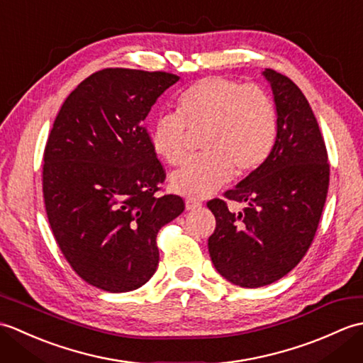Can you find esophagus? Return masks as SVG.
<instances>
[{
  "label": "esophagus",
  "mask_w": 363,
  "mask_h": 363,
  "mask_svg": "<svg viewBox=\"0 0 363 363\" xmlns=\"http://www.w3.org/2000/svg\"><path fill=\"white\" fill-rule=\"evenodd\" d=\"M201 201H198V199H191V198H187L186 199V207L189 211H195V209H199L201 207Z\"/></svg>",
  "instance_id": "1"
}]
</instances>
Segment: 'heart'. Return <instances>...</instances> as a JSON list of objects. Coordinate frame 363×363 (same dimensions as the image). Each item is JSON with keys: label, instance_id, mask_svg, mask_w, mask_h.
I'll return each mask as SVG.
<instances>
[{"label": "heart", "instance_id": "obj_1", "mask_svg": "<svg viewBox=\"0 0 363 363\" xmlns=\"http://www.w3.org/2000/svg\"><path fill=\"white\" fill-rule=\"evenodd\" d=\"M279 130L272 95L254 84L225 76L198 81L177 98V112L152 121L151 145L168 165H181L191 134L201 135L204 156L187 162L169 186L187 198L215 194L235 176H248L265 164Z\"/></svg>", "mask_w": 363, "mask_h": 363}]
</instances>
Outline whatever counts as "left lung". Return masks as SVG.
<instances>
[{
    "label": "left lung",
    "instance_id": "1",
    "mask_svg": "<svg viewBox=\"0 0 363 363\" xmlns=\"http://www.w3.org/2000/svg\"><path fill=\"white\" fill-rule=\"evenodd\" d=\"M279 118L274 148L267 162L213 198L209 254L217 272L235 285L257 289L281 279L311 248L329 187L325 138L303 91L287 76L265 68ZM228 201L242 202L240 213Z\"/></svg>",
    "mask_w": 363,
    "mask_h": 363
}]
</instances>
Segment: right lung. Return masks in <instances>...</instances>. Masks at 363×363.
Here are the masks:
<instances>
[{
	"label": "right lung",
	"instance_id": "right-lung-1",
	"mask_svg": "<svg viewBox=\"0 0 363 363\" xmlns=\"http://www.w3.org/2000/svg\"><path fill=\"white\" fill-rule=\"evenodd\" d=\"M167 72L104 68L67 96L43 152V199L59 250L81 279L111 293L130 291L159 265V229L186 209L157 195L164 165L143 126L164 91Z\"/></svg>",
	"mask_w": 363,
	"mask_h": 363
}]
</instances>
